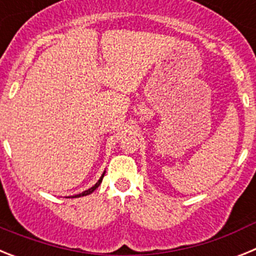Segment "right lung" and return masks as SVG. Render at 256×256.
I'll return each mask as SVG.
<instances>
[{"instance_id": "1", "label": "right lung", "mask_w": 256, "mask_h": 256, "mask_svg": "<svg viewBox=\"0 0 256 256\" xmlns=\"http://www.w3.org/2000/svg\"><path fill=\"white\" fill-rule=\"evenodd\" d=\"M104 176H105V173L102 174V176H101V178L100 180H98V182L96 183V184H94V187H91V188H88L87 191H84V192H82V194H79V195H76V196H73V198H80V196H87V195H90V194H92V192L94 191V190L97 188V187L100 186V183L102 182V178H104Z\"/></svg>"}]
</instances>
